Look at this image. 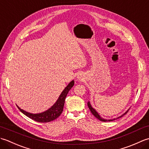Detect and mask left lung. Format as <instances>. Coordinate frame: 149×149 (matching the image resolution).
I'll use <instances>...</instances> for the list:
<instances>
[{"label": "left lung", "mask_w": 149, "mask_h": 149, "mask_svg": "<svg viewBox=\"0 0 149 149\" xmlns=\"http://www.w3.org/2000/svg\"><path fill=\"white\" fill-rule=\"evenodd\" d=\"M88 107H89V109H90V111L91 112V113L93 114V115L96 117V118H97V119H99V120H100V121H102V122H111V121H113V120H115V119H118V118H121L122 116H123V115H125L126 113H127L128 111H129V110H127V111H126L124 114H123V115H122V116H119L118 118H115V119H113V120H106V119H104V118H101V117L100 116V115H99V114H98V113L91 106V105H90V103L88 102Z\"/></svg>", "instance_id": "obj_1"}]
</instances>
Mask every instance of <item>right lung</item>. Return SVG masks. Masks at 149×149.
Instances as JSON below:
<instances>
[{"mask_svg": "<svg viewBox=\"0 0 149 149\" xmlns=\"http://www.w3.org/2000/svg\"><path fill=\"white\" fill-rule=\"evenodd\" d=\"M74 81H71L68 84V86L65 88V90L63 91V92L60 95L59 99L56 101V102L50 109H49L45 112L39 114H32L21 109L18 106H17L18 108L25 115H26L31 119L35 120L36 122L46 123L53 121V120H54L57 118H58L62 113L66 97L67 95L70 90L74 86Z\"/></svg>", "mask_w": 149, "mask_h": 149, "instance_id": "obj_1", "label": "right lung"}]
</instances>
